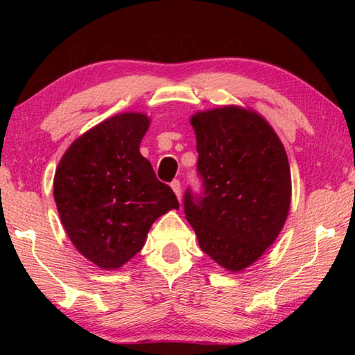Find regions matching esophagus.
I'll return each instance as SVG.
<instances>
[{
  "label": "esophagus",
  "instance_id": "obj_1",
  "mask_svg": "<svg viewBox=\"0 0 355 355\" xmlns=\"http://www.w3.org/2000/svg\"><path fill=\"white\" fill-rule=\"evenodd\" d=\"M171 188H172L173 192H175L178 200H182V184H180L178 180H173V182L171 183Z\"/></svg>",
  "mask_w": 355,
  "mask_h": 355
}]
</instances>
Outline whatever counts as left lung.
Instances as JSON below:
<instances>
[{
  "label": "left lung",
  "instance_id": "8db88e82",
  "mask_svg": "<svg viewBox=\"0 0 355 355\" xmlns=\"http://www.w3.org/2000/svg\"><path fill=\"white\" fill-rule=\"evenodd\" d=\"M203 196L184 194L200 249L227 271L249 268L271 248L291 203L285 147L268 120L227 105L191 117Z\"/></svg>",
  "mask_w": 355,
  "mask_h": 355
}]
</instances>
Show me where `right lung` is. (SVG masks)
<instances>
[{"mask_svg":"<svg viewBox=\"0 0 355 355\" xmlns=\"http://www.w3.org/2000/svg\"><path fill=\"white\" fill-rule=\"evenodd\" d=\"M150 127L142 112H122L71 142L56 167L53 196L76 250L112 271L130 261L159 216L178 209L169 186L139 152Z\"/></svg>","mask_w":355,"mask_h":355,"instance_id":"1","label":"right lung"}]
</instances>
